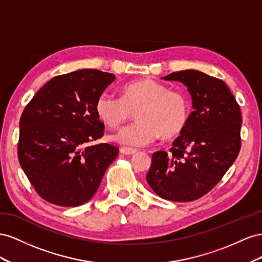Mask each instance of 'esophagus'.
<instances>
[{"label": "esophagus", "mask_w": 262, "mask_h": 262, "mask_svg": "<svg viewBox=\"0 0 262 262\" xmlns=\"http://www.w3.org/2000/svg\"><path fill=\"white\" fill-rule=\"evenodd\" d=\"M136 152H137V150L134 148H129V147H122L121 148V154H123V155H134Z\"/></svg>", "instance_id": "esophagus-1"}]
</instances>
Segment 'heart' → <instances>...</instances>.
<instances>
[{"mask_svg":"<svg viewBox=\"0 0 262 262\" xmlns=\"http://www.w3.org/2000/svg\"><path fill=\"white\" fill-rule=\"evenodd\" d=\"M136 111L137 122L110 136L115 143L145 147L161 135L171 138L179 135L190 117V101L185 93L169 90L151 79L126 83L122 98L102 92L95 101V113L111 128H116Z\"/></svg>","mask_w":262,"mask_h":262,"instance_id":"obj_1","label":"heart"}]
</instances>
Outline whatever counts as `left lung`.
Listing matches in <instances>:
<instances>
[{
	"label": "left lung",
	"instance_id": "left-lung-1",
	"mask_svg": "<svg viewBox=\"0 0 262 262\" xmlns=\"http://www.w3.org/2000/svg\"><path fill=\"white\" fill-rule=\"evenodd\" d=\"M161 79L188 88L193 112L170 154L152 155L146 180L162 199L190 202L211 191L236 160L241 108L225 82L201 71H178Z\"/></svg>",
	"mask_w": 262,
	"mask_h": 262
}]
</instances>
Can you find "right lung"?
<instances>
[{"instance_id":"add662e5","label":"right lung","mask_w":262,"mask_h":262,"mask_svg":"<svg viewBox=\"0 0 262 262\" xmlns=\"http://www.w3.org/2000/svg\"><path fill=\"white\" fill-rule=\"evenodd\" d=\"M115 79L100 70H77L52 78L27 104L19 121L17 155L43 200L73 207L98 191L119 150L108 144L85 145L103 136L95 101Z\"/></svg>"}]
</instances>
